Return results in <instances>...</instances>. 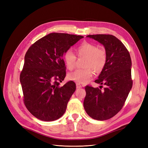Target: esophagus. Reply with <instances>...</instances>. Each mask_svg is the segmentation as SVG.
<instances>
[{
  "label": "esophagus",
  "mask_w": 148,
  "mask_h": 148,
  "mask_svg": "<svg viewBox=\"0 0 148 148\" xmlns=\"http://www.w3.org/2000/svg\"><path fill=\"white\" fill-rule=\"evenodd\" d=\"M76 85H77V88H80L82 87V85H81L79 83H77V84H76Z\"/></svg>",
  "instance_id": "34e87169"
}]
</instances>
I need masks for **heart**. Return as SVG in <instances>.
<instances>
[{"instance_id": "obj_1", "label": "heart", "mask_w": 148, "mask_h": 148, "mask_svg": "<svg viewBox=\"0 0 148 148\" xmlns=\"http://www.w3.org/2000/svg\"><path fill=\"white\" fill-rule=\"evenodd\" d=\"M79 57H86L85 66L87 68L77 69L69 75L71 80L79 84H85L91 79L93 70L96 72L101 71L105 67L107 55L104 49L99 48L95 44L84 42L77 49ZM77 56L71 50H67L64 54V60L67 69L72 70L77 64Z\"/></svg>"}]
</instances>
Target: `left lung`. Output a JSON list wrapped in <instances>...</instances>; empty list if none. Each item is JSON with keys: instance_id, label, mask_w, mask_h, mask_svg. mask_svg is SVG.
Returning a JSON list of instances; mask_svg holds the SVG:
<instances>
[{"instance_id": "obj_1", "label": "left lung", "mask_w": 148, "mask_h": 148, "mask_svg": "<svg viewBox=\"0 0 148 148\" xmlns=\"http://www.w3.org/2000/svg\"><path fill=\"white\" fill-rule=\"evenodd\" d=\"M87 37L104 46L107 60L98 79L95 81L104 85L105 88L101 90L87 85L84 108L93 119L108 120L122 109L132 88L130 55L124 44L113 35L95 34Z\"/></svg>"}]
</instances>
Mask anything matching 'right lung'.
Returning <instances> with one entry per match:
<instances>
[{
	"mask_svg": "<svg viewBox=\"0 0 148 148\" xmlns=\"http://www.w3.org/2000/svg\"><path fill=\"white\" fill-rule=\"evenodd\" d=\"M83 38L51 33L36 41L26 52L20 79L24 104L35 117L50 122L64 114L76 84L70 81L59 86L66 76L63 55Z\"/></svg>",
	"mask_w": 148,
	"mask_h": 148,
	"instance_id": "obj_1",
	"label": "right lung"
}]
</instances>
